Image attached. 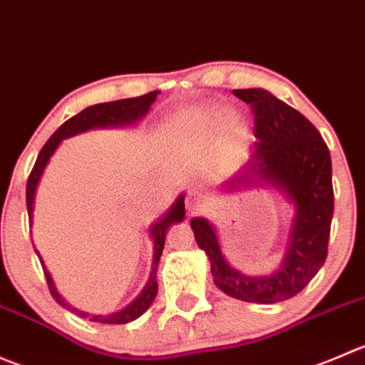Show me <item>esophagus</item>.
<instances>
[{
  "label": "esophagus",
  "instance_id": "esophagus-1",
  "mask_svg": "<svg viewBox=\"0 0 365 365\" xmlns=\"http://www.w3.org/2000/svg\"><path fill=\"white\" fill-rule=\"evenodd\" d=\"M185 207L190 214H197L205 208V200L197 192H190L185 200Z\"/></svg>",
  "mask_w": 365,
  "mask_h": 365
}]
</instances>
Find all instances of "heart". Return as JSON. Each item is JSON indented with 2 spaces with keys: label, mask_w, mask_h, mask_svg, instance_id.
Masks as SVG:
<instances>
[{
  "label": "heart",
  "mask_w": 365,
  "mask_h": 365,
  "mask_svg": "<svg viewBox=\"0 0 365 365\" xmlns=\"http://www.w3.org/2000/svg\"><path fill=\"white\" fill-rule=\"evenodd\" d=\"M228 118H230L228 110L222 107H212L210 110L207 112V119L212 123V125H221V123H225Z\"/></svg>",
  "instance_id": "heart-1"
}]
</instances>
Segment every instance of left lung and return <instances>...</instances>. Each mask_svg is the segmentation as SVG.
<instances>
[{
  "label": "left lung",
  "instance_id": "1",
  "mask_svg": "<svg viewBox=\"0 0 365 365\" xmlns=\"http://www.w3.org/2000/svg\"><path fill=\"white\" fill-rule=\"evenodd\" d=\"M239 100L255 114V153L246 168L221 190L239 192L271 185L294 207L284 258L269 274L250 277L230 265L222 255L215 226L194 217L190 228L197 246L210 260L214 284L225 294L247 303L285 302L309 285L323 267L334 215L331 158L316 126L265 88H237Z\"/></svg>",
  "mask_w": 365,
  "mask_h": 365
}]
</instances>
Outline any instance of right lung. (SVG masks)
<instances>
[{"label": "right lung", "instance_id": "1", "mask_svg": "<svg viewBox=\"0 0 365 365\" xmlns=\"http://www.w3.org/2000/svg\"><path fill=\"white\" fill-rule=\"evenodd\" d=\"M158 96V91H153V93H148L144 96L139 98H128V100H118L110 101V103H98L93 105V107H87L80 112V114L73 115L71 119H67L51 137H49L48 143L44 144V148L38 153L37 160H35L34 169H31V175L28 178L26 183V208L30 219L34 217V205H35V194H37L38 182L42 178V173H44L46 165L51 160L53 153L56 151V148L60 146L63 139H69V137L78 135V133L88 132V130H96V128H119V126H132L135 123H139L144 115L150 112L151 105L155 103ZM185 194H180L176 197L175 203L171 205L168 212L158 219L155 225L150 226V239L153 240V262H151V272L150 278H148L146 285L140 291V294L133 299L130 305H126L125 309L118 310V312L107 314V316H101V314H88L83 312V310H78L74 307H71L66 299L60 296V292L56 291L55 282H53L51 274L46 269L44 262H42L41 253L35 250L38 260H41L42 269H44V277L46 282H48V287L51 296L55 298V302L58 303L63 309L71 310V312L78 314L80 317H88L94 323H105V324H126L130 321L137 319V317L143 316L150 305L153 303V299L157 298L158 284H157V269L158 262H160L162 251H164L165 244V235H168L169 228H171L175 222H182L183 217H185Z\"/></svg>", "mask_w": 365, "mask_h": 365}]
</instances>
